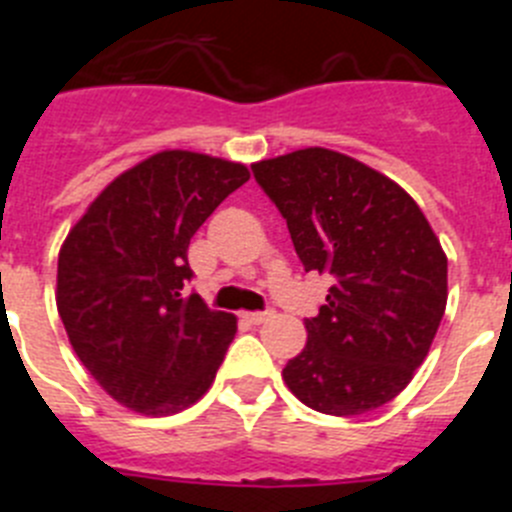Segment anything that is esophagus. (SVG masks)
<instances>
[{
    "label": "esophagus",
    "mask_w": 512,
    "mask_h": 512,
    "mask_svg": "<svg viewBox=\"0 0 512 512\" xmlns=\"http://www.w3.org/2000/svg\"><path fill=\"white\" fill-rule=\"evenodd\" d=\"M269 318H271V312H246V315H243V320L251 325H261V323H266Z\"/></svg>",
    "instance_id": "obj_1"
}]
</instances>
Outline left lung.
<instances>
[{"mask_svg":"<svg viewBox=\"0 0 512 512\" xmlns=\"http://www.w3.org/2000/svg\"><path fill=\"white\" fill-rule=\"evenodd\" d=\"M251 169L305 271L333 277L284 384L325 415L382 408L410 384L446 310L449 261L438 235L400 184L346 153L302 148Z\"/></svg>","mask_w":512,"mask_h":512,"instance_id":"1","label":"left lung"}]
</instances>
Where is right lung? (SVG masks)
I'll return each instance as SVG.
<instances>
[{"instance_id":"obj_1","label":"right lung","mask_w":512,"mask_h":512,"mask_svg":"<svg viewBox=\"0 0 512 512\" xmlns=\"http://www.w3.org/2000/svg\"><path fill=\"white\" fill-rule=\"evenodd\" d=\"M248 179L243 164L169 148L112 179L66 235L58 315L81 364L125 408L174 415L210 390L238 320L184 297L187 248Z\"/></svg>"}]
</instances>
